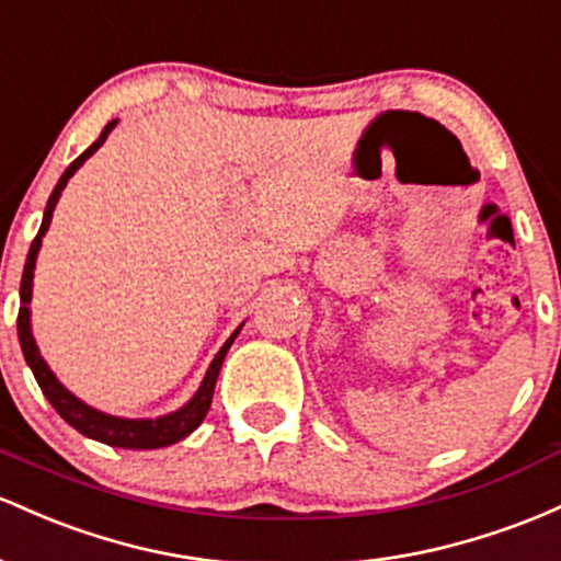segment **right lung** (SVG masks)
Masks as SVG:
<instances>
[{"label": "right lung", "mask_w": 561, "mask_h": 561, "mask_svg": "<svg viewBox=\"0 0 561 561\" xmlns=\"http://www.w3.org/2000/svg\"><path fill=\"white\" fill-rule=\"evenodd\" d=\"M113 127H116V122L105 124V129L100 131L98 140H94L90 148H87L84 153H81L79 159L73 161L71 167L66 169V172H62V178L58 180V185H55L53 196H49V201H47V209H44L42 228H39V232H36L34 243H31L26 267H23L21 310H18V339H21L23 357H26L28 368L34 370V379L42 387L44 398L49 400V405H53L55 411H58L60 416L73 426V430L84 434V437L98 439V443L113 445V448L153 450V448H167V445L180 443L182 437H187V434H191L193 430H198L201 421H204L206 413H209V405H211V398H214V383H217L219 368H222L225 355H228L230 344L236 342V336H238V331H241V325H238V329L232 331V336L222 344V350L217 352V357H214V360H211L209 370H206V376H204V381H201L198 392L193 394V400L187 402V405H182L180 411L169 413V416H159V419H118V416H108V413L94 411V408L87 405V402H81L79 398H73V394L68 392V389L62 387L58 379H55V374H53V370H49V365L44 363V357L39 355V347H36V342H34V333H31V310H28V305H31V280H34L36 254H39L42 238H44V232H47L49 222H53L55 204H58L62 187H66L68 180L73 178V172H77L81 163L90 159V156L100 148V145L108 140V135H111Z\"/></svg>", "instance_id": "right-lung-1"}]
</instances>
